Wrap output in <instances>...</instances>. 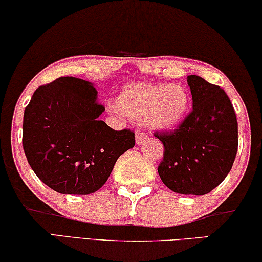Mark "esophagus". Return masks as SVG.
<instances>
[{"label":"esophagus","mask_w":262,"mask_h":262,"mask_svg":"<svg viewBox=\"0 0 262 262\" xmlns=\"http://www.w3.org/2000/svg\"><path fill=\"white\" fill-rule=\"evenodd\" d=\"M147 140V135L142 133L141 130H138L137 134H135V142H137V145H141L142 142Z\"/></svg>","instance_id":"34e87169"}]
</instances>
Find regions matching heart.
Here are the masks:
<instances>
[{"label":"heart","instance_id":"obj_1","mask_svg":"<svg viewBox=\"0 0 262 262\" xmlns=\"http://www.w3.org/2000/svg\"><path fill=\"white\" fill-rule=\"evenodd\" d=\"M191 99L181 84H128L116 100L117 110L130 118H142L148 127L161 130L177 128L186 117Z\"/></svg>","mask_w":262,"mask_h":262}]
</instances>
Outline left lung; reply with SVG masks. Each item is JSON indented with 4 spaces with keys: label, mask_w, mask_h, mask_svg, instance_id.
Instances as JSON below:
<instances>
[{
    "label": "left lung",
    "mask_w": 262,
    "mask_h": 262,
    "mask_svg": "<svg viewBox=\"0 0 262 262\" xmlns=\"http://www.w3.org/2000/svg\"><path fill=\"white\" fill-rule=\"evenodd\" d=\"M192 111L171 132H156L163 142L161 180L180 194L203 196L223 183L238 148V123L230 98L219 85L187 76Z\"/></svg>",
    "instance_id": "8db88e82"
}]
</instances>
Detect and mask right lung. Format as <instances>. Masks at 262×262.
<instances>
[{
    "label": "right lung",
    "instance_id": "right-lung-1",
    "mask_svg": "<svg viewBox=\"0 0 262 262\" xmlns=\"http://www.w3.org/2000/svg\"><path fill=\"white\" fill-rule=\"evenodd\" d=\"M104 111L94 84L84 79L59 77L36 89L24 111L23 147L30 167L52 190L98 191L118 157L134 147L133 132L99 121Z\"/></svg>",
    "mask_w": 262,
    "mask_h": 262
}]
</instances>
